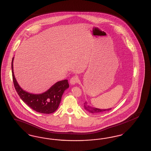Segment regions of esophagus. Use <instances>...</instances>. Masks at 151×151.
<instances>
[{
  "mask_svg": "<svg viewBox=\"0 0 151 151\" xmlns=\"http://www.w3.org/2000/svg\"><path fill=\"white\" fill-rule=\"evenodd\" d=\"M78 76H76L73 77L72 78L70 79V83H71V85H75V84L78 83Z\"/></svg>",
  "mask_w": 151,
  "mask_h": 151,
  "instance_id": "obj_1",
  "label": "esophagus"
}]
</instances>
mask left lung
Instances as JSON below:
<instances>
[{
    "label": "left lung",
    "mask_w": 151,
    "mask_h": 151,
    "mask_svg": "<svg viewBox=\"0 0 151 151\" xmlns=\"http://www.w3.org/2000/svg\"><path fill=\"white\" fill-rule=\"evenodd\" d=\"M83 106H84L85 109L87 110L89 113H90L91 114H102V113H103L105 112V111H109L111 109V108L102 109H99V108H94V107L91 106L90 105H89L86 101L83 103Z\"/></svg>",
    "instance_id": "left-lung-1"
}]
</instances>
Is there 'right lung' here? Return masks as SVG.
<instances>
[{"label": "right lung", "instance_id": "obj_1", "mask_svg": "<svg viewBox=\"0 0 151 151\" xmlns=\"http://www.w3.org/2000/svg\"><path fill=\"white\" fill-rule=\"evenodd\" d=\"M13 60L12 61V71L16 91L21 99L31 109L43 114L55 112L60 104L64 91L69 88L68 80L58 81L46 91L42 94H32L23 90L16 80L13 72Z\"/></svg>", "mask_w": 151, "mask_h": 151}]
</instances>
